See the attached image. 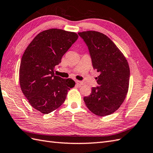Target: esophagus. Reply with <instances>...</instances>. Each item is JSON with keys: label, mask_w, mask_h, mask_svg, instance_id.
<instances>
[{"label": "esophagus", "mask_w": 153, "mask_h": 153, "mask_svg": "<svg viewBox=\"0 0 153 153\" xmlns=\"http://www.w3.org/2000/svg\"><path fill=\"white\" fill-rule=\"evenodd\" d=\"M76 83L77 85H79V86H81V85H83V83L82 82V81H78V80H76Z\"/></svg>", "instance_id": "obj_1"}]
</instances>
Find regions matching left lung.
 Segmentation results:
<instances>
[{"label":"left lung","mask_w":153,"mask_h":153,"mask_svg":"<svg viewBox=\"0 0 153 153\" xmlns=\"http://www.w3.org/2000/svg\"><path fill=\"white\" fill-rule=\"evenodd\" d=\"M87 45L93 68L100 73L98 86L83 98L88 109L98 116L111 115L126 98L130 68L125 56L106 35L93 30L78 33Z\"/></svg>","instance_id":"left-lung-1"}]
</instances>
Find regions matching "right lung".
<instances>
[{"mask_svg": "<svg viewBox=\"0 0 153 153\" xmlns=\"http://www.w3.org/2000/svg\"><path fill=\"white\" fill-rule=\"evenodd\" d=\"M78 38L76 33L51 28L39 33L25 51L19 68V83L25 97L43 114L54 111L65 101L76 83L55 76L54 70Z\"/></svg>", "mask_w": 153, "mask_h": 153, "instance_id": "add662e5", "label": "right lung"}]
</instances>
